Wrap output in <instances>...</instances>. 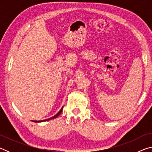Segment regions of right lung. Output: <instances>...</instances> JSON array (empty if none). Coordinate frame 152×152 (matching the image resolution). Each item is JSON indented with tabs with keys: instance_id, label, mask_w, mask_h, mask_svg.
<instances>
[{
	"instance_id": "1",
	"label": "right lung",
	"mask_w": 152,
	"mask_h": 152,
	"mask_svg": "<svg viewBox=\"0 0 152 152\" xmlns=\"http://www.w3.org/2000/svg\"><path fill=\"white\" fill-rule=\"evenodd\" d=\"M62 109H63V107L61 108V110H60V111H59L57 114H56L55 116H53V117H51V118H50V119H45V120H43V121H34V122H42V121H49V120H50V119H55V118H56V117H58L59 115H60V113H61V111H62Z\"/></svg>"
}]
</instances>
